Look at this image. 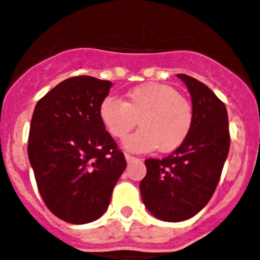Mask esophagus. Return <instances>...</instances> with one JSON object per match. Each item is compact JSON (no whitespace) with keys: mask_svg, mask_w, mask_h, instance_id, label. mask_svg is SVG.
I'll use <instances>...</instances> for the list:
<instances>
[{"mask_svg":"<svg viewBox=\"0 0 260 260\" xmlns=\"http://www.w3.org/2000/svg\"><path fill=\"white\" fill-rule=\"evenodd\" d=\"M124 156H125V160H127L128 163H132V161H135V160H138L137 157L132 156V155H129V154H125Z\"/></svg>","mask_w":260,"mask_h":260,"instance_id":"obj_1","label":"esophagus"}]
</instances>
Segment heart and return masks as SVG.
<instances>
[{"instance_id": "b5f03b06", "label": "heart", "mask_w": 260, "mask_h": 260, "mask_svg": "<svg viewBox=\"0 0 260 260\" xmlns=\"http://www.w3.org/2000/svg\"><path fill=\"white\" fill-rule=\"evenodd\" d=\"M99 116L110 136L127 137L138 120L141 129L124 141L129 151H173L183 144L193 124L192 104L174 87L145 83L129 89L124 100L106 97L99 108Z\"/></svg>"}]
</instances>
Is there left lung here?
Instances as JSON below:
<instances>
[{"mask_svg":"<svg viewBox=\"0 0 260 260\" xmlns=\"http://www.w3.org/2000/svg\"><path fill=\"white\" fill-rule=\"evenodd\" d=\"M185 82L193 124L183 144L163 159H147L140 183L145 207L157 219L182 222L203 209L214 193L230 151L229 115L214 92L190 75Z\"/></svg>","mask_w":260,"mask_h":260,"instance_id":"obj_1","label":"left lung"}]
</instances>
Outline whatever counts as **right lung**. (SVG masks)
I'll return each instance as SVG.
<instances>
[{"label":"right lung","instance_id":"right-lung-1","mask_svg":"<svg viewBox=\"0 0 260 260\" xmlns=\"http://www.w3.org/2000/svg\"><path fill=\"white\" fill-rule=\"evenodd\" d=\"M113 83L81 75L41 99L31 116L28 156L38 191L60 219L84 224L108 209L127 163L99 108Z\"/></svg>","mask_w":260,"mask_h":260}]
</instances>
